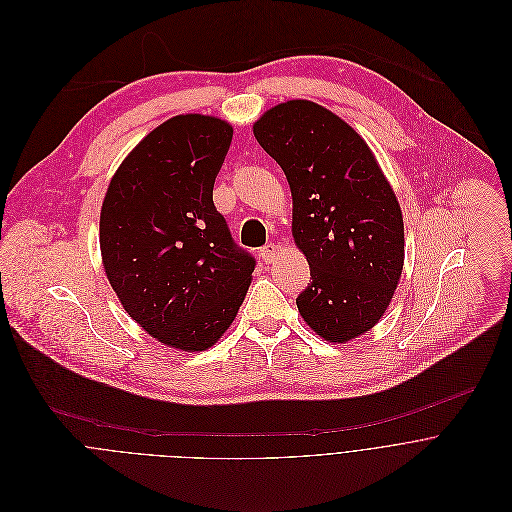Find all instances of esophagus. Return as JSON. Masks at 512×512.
Returning <instances> with one entry per match:
<instances>
[{
    "label": "esophagus",
    "instance_id": "1",
    "mask_svg": "<svg viewBox=\"0 0 512 512\" xmlns=\"http://www.w3.org/2000/svg\"><path fill=\"white\" fill-rule=\"evenodd\" d=\"M276 252H278V246H276L274 242H268L266 246H262V248H260V258H262V262H266V264L274 262Z\"/></svg>",
    "mask_w": 512,
    "mask_h": 512
}]
</instances>
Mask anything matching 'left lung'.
Wrapping results in <instances>:
<instances>
[{
	"instance_id": "1",
	"label": "left lung",
	"mask_w": 512,
	"mask_h": 512,
	"mask_svg": "<svg viewBox=\"0 0 512 512\" xmlns=\"http://www.w3.org/2000/svg\"><path fill=\"white\" fill-rule=\"evenodd\" d=\"M292 193V236L311 282L296 306L317 335L345 343L389 306L403 268L399 203L367 143L311 100H288L254 123Z\"/></svg>"
}]
</instances>
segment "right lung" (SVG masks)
Masks as SVG:
<instances>
[{"mask_svg": "<svg viewBox=\"0 0 512 512\" xmlns=\"http://www.w3.org/2000/svg\"><path fill=\"white\" fill-rule=\"evenodd\" d=\"M232 133L216 117L165 121L121 163L102 201L113 290L149 335L183 351H206L226 333L256 266L214 206Z\"/></svg>", "mask_w": 512, "mask_h": 512, "instance_id": "1", "label": "right lung"}]
</instances>
